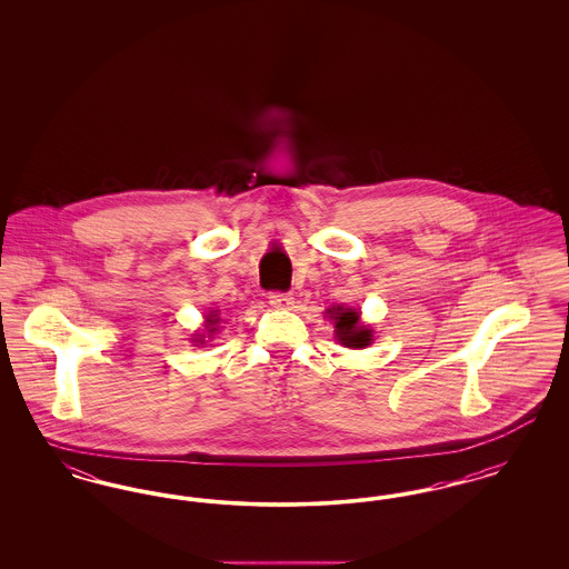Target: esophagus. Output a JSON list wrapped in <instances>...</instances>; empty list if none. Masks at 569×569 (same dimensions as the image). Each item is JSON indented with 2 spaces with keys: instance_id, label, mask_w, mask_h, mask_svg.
<instances>
[{
  "instance_id": "esophagus-1",
  "label": "esophagus",
  "mask_w": 569,
  "mask_h": 569,
  "mask_svg": "<svg viewBox=\"0 0 569 569\" xmlns=\"http://www.w3.org/2000/svg\"><path fill=\"white\" fill-rule=\"evenodd\" d=\"M269 302H271L272 307H277V309H290L295 298H292V295H288V292H271L269 295Z\"/></svg>"
}]
</instances>
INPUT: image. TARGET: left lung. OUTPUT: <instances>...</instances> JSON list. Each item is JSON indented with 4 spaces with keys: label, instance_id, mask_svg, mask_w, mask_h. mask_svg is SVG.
Masks as SVG:
<instances>
[{
    "label": "left lung",
    "instance_id": "obj_1",
    "mask_svg": "<svg viewBox=\"0 0 569 569\" xmlns=\"http://www.w3.org/2000/svg\"><path fill=\"white\" fill-rule=\"evenodd\" d=\"M330 318L335 320V335L346 348H367L371 343V330L358 326L360 313L356 309H328Z\"/></svg>",
    "mask_w": 569,
    "mask_h": 569
}]
</instances>
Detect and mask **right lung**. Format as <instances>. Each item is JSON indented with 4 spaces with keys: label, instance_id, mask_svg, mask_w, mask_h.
<instances>
[{
    "label": "right lung",
    "instance_id": "add662e5",
    "mask_svg": "<svg viewBox=\"0 0 569 569\" xmlns=\"http://www.w3.org/2000/svg\"><path fill=\"white\" fill-rule=\"evenodd\" d=\"M207 322H209V326H216V322H217L216 316H209V318H207ZM209 330H211V332H213V330H216V328H209Z\"/></svg>",
    "mask_w": 569,
    "mask_h": 569
}]
</instances>
